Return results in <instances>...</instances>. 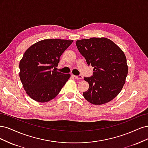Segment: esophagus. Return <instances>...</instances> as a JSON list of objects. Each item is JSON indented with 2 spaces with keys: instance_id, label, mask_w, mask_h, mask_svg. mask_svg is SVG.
I'll list each match as a JSON object with an SVG mask.
<instances>
[{
  "instance_id": "esophagus-1",
  "label": "esophagus",
  "mask_w": 148,
  "mask_h": 148,
  "mask_svg": "<svg viewBox=\"0 0 148 148\" xmlns=\"http://www.w3.org/2000/svg\"><path fill=\"white\" fill-rule=\"evenodd\" d=\"M74 77H75L76 79H82L84 77L82 75H73Z\"/></svg>"
}]
</instances>
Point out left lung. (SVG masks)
Masks as SVG:
<instances>
[{
    "label": "left lung",
    "instance_id": "left-lung-1",
    "mask_svg": "<svg viewBox=\"0 0 148 148\" xmlns=\"http://www.w3.org/2000/svg\"><path fill=\"white\" fill-rule=\"evenodd\" d=\"M77 49L88 66L94 68L91 77H84L89 88L84 98L93 104L111 101L121 92L128 74L123 51L107 38L93 37L76 41Z\"/></svg>",
    "mask_w": 148,
    "mask_h": 148
}]
</instances>
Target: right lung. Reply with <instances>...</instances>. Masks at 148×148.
<instances>
[{
  "label": "right lung",
  "instance_id": "right-lung-1",
  "mask_svg": "<svg viewBox=\"0 0 148 148\" xmlns=\"http://www.w3.org/2000/svg\"><path fill=\"white\" fill-rule=\"evenodd\" d=\"M73 42L42 40L31 45L24 53L20 62V77L24 89L32 99L45 103L60 93L71 75L55 69L60 57Z\"/></svg>",
  "mask_w": 148,
  "mask_h": 148
}]
</instances>
